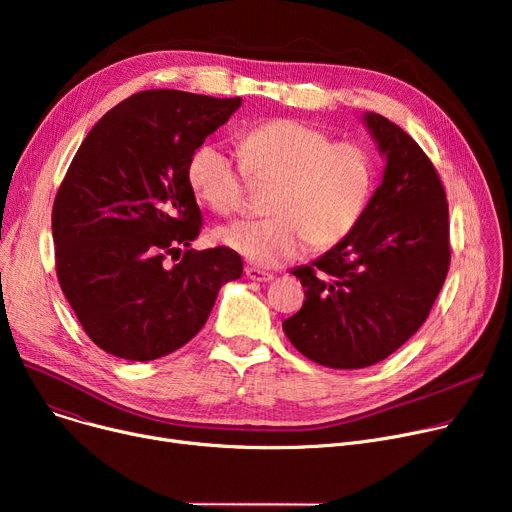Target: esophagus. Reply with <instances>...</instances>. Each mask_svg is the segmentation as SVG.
<instances>
[{
    "label": "esophagus",
    "mask_w": 512,
    "mask_h": 512,
    "mask_svg": "<svg viewBox=\"0 0 512 512\" xmlns=\"http://www.w3.org/2000/svg\"><path fill=\"white\" fill-rule=\"evenodd\" d=\"M245 274H247V278L253 280V282H270V280H274V274H272V272L259 270V267H247Z\"/></svg>",
    "instance_id": "obj_1"
}]
</instances>
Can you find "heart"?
I'll list each match as a JSON object with an SVG mask.
<instances>
[{"label":"heart","instance_id":"1","mask_svg":"<svg viewBox=\"0 0 512 512\" xmlns=\"http://www.w3.org/2000/svg\"><path fill=\"white\" fill-rule=\"evenodd\" d=\"M240 164L220 147L203 145L188 161V184L211 211L242 209L249 180L274 186L263 220L234 222L218 232L222 245L259 267L297 259L307 245H338L361 222L375 186L371 153L355 141H332L326 130L276 118L240 137Z\"/></svg>","mask_w":512,"mask_h":512}]
</instances>
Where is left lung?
Instances as JSON below:
<instances>
[{"mask_svg":"<svg viewBox=\"0 0 512 512\" xmlns=\"http://www.w3.org/2000/svg\"><path fill=\"white\" fill-rule=\"evenodd\" d=\"M365 124L386 155L357 228L292 274L305 303L282 328L307 359L334 369L384 361L427 319L450 267L448 201L432 159L380 114Z\"/></svg>","mask_w":512,"mask_h":512,"instance_id":"1","label":"left lung"}]
</instances>
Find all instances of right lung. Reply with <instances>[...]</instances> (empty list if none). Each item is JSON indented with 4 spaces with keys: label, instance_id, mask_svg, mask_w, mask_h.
Here are the masks:
<instances>
[{
    "label": "right lung",
    "instance_id": "right-lung-1",
    "mask_svg": "<svg viewBox=\"0 0 512 512\" xmlns=\"http://www.w3.org/2000/svg\"><path fill=\"white\" fill-rule=\"evenodd\" d=\"M240 101L141 91L78 147L51 211L56 274L105 353L128 361L174 353L205 326L222 284L240 278L232 249H191L203 215L186 176L193 153ZM168 256L179 263L166 266Z\"/></svg>",
    "mask_w": 512,
    "mask_h": 512
}]
</instances>
